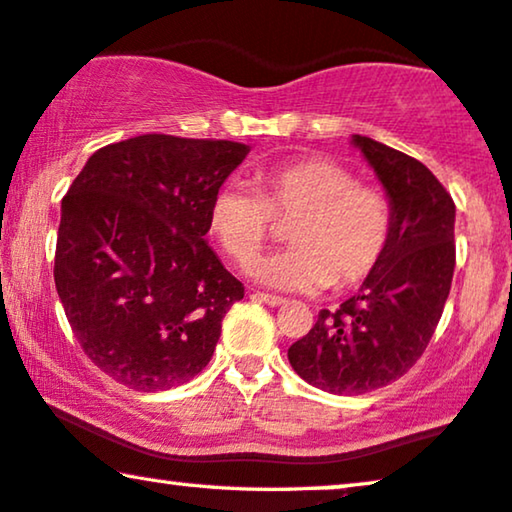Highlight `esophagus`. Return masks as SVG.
I'll use <instances>...</instances> for the list:
<instances>
[{
  "label": "esophagus",
  "instance_id": "obj_1",
  "mask_svg": "<svg viewBox=\"0 0 512 512\" xmlns=\"http://www.w3.org/2000/svg\"><path fill=\"white\" fill-rule=\"evenodd\" d=\"M254 297H258V300H261L263 304H267V306H272V309H277V306H281V304H286V300H283V297H279V295H267V293H256Z\"/></svg>",
  "mask_w": 512,
  "mask_h": 512
}]
</instances>
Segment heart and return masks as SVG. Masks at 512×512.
I'll return each mask as SVG.
<instances>
[{
	"mask_svg": "<svg viewBox=\"0 0 512 512\" xmlns=\"http://www.w3.org/2000/svg\"><path fill=\"white\" fill-rule=\"evenodd\" d=\"M272 217H293L286 235L293 247L256 258L249 274L288 293L355 286L371 274L391 235L387 196L320 155L258 171L256 192L222 185L208 208L212 235L238 263L263 247Z\"/></svg>",
	"mask_w": 512,
	"mask_h": 512,
	"instance_id": "b5f03b06",
	"label": "heart"
}]
</instances>
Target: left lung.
Wrapping results in <instances>:
<instances>
[{
    "label": "left lung",
    "mask_w": 512,
    "mask_h": 512,
    "mask_svg": "<svg viewBox=\"0 0 512 512\" xmlns=\"http://www.w3.org/2000/svg\"><path fill=\"white\" fill-rule=\"evenodd\" d=\"M391 206L387 249L350 300L322 309L309 334L288 348L295 373L336 396L396 382L428 348L455 267V203L414 157L352 135Z\"/></svg>",
    "instance_id": "obj_1"
}]
</instances>
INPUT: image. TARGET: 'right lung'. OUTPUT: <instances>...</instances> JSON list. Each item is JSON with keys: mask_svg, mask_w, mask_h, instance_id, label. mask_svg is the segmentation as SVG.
Returning <instances> with one entry per match:
<instances>
[{"mask_svg": "<svg viewBox=\"0 0 512 512\" xmlns=\"http://www.w3.org/2000/svg\"><path fill=\"white\" fill-rule=\"evenodd\" d=\"M238 141L141 135L86 160L61 201L54 283L84 355L135 391L199 375L245 286L210 249Z\"/></svg>", "mask_w": 512, "mask_h": 512, "instance_id": "obj_1", "label": "right lung"}]
</instances>
